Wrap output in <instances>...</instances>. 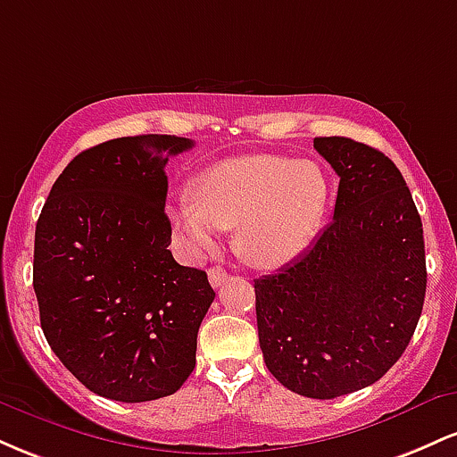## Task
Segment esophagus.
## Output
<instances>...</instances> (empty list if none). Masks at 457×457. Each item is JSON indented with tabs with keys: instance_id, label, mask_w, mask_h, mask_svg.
Returning a JSON list of instances; mask_svg holds the SVG:
<instances>
[{
	"instance_id": "1",
	"label": "esophagus",
	"mask_w": 457,
	"mask_h": 457,
	"mask_svg": "<svg viewBox=\"0 0 457 457\" xmlns=\"http://www.w3.org/2000/svg\"><path fill=\"white\" fill-rule=\"evenodd\" d=\"M208 279H211L212 287H221L223 283L228 281V270L221 269V266H212V269L208 270Z\"/></svg>"
}]
</instances>
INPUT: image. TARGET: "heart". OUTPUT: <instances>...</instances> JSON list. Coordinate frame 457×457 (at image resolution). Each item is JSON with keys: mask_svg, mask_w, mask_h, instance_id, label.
I'll return each mask as SVG.
<instances>
[{"mask_svg": "<svg viewBox=\"0 0 457 457\" xmlns=\"http://www.w3.org/2000/svg\"><path fill=\"white\" fill-rule=\"evenodd\" d=\"M328 199L316 162L279 154L225 159L167 208L178 243L193 258L211 253L219 232L236 228V249L251 264L275 269L295 260L316 236Z\"/></svg>", "mask_w": 457, "mask_h": 457, "instance_id": "obj_1", "label": "heart"}]
</instances>
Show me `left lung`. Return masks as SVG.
<instances>
[{
	"instance_id": "1",
	"label": "left lung",
	"mask_w": 457,
	"mask_h": 457,
	"mask_svg": "<svg viewBox=\"0 0 457 457\" xmlns=\"http://www.w3.org/2000/svg\"><path fill=\"white\" fill-rule=\"evenodd\" d=\"M313 148L339 176L333 221L305 253L255 279L260 348L298 395L333 400L397 363L426 298L423 225L389 156L348 137Z\"/></svg>"
}]
</instances>
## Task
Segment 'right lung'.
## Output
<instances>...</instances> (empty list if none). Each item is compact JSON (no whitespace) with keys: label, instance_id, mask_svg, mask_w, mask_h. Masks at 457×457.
I'll return each instance as SVG.
<instances>
[{"label":"right lung","instance_id":"right-lung-1","mask_svg":"<svg viewBox=\"0 0 457 457\" xmlns=\"http://www.w3.org/2000/svg\"><path fill=\"white\" fill-rule=\"evenodd\" d=\"M174 135H135L83 150L66 165L36 223L34 292L57 359L96 395L150 402L195 367L197 330L214 301L206 272L167 249Z\"/></svg>","mask_w":457,"mask_h":457}]
</instances>
